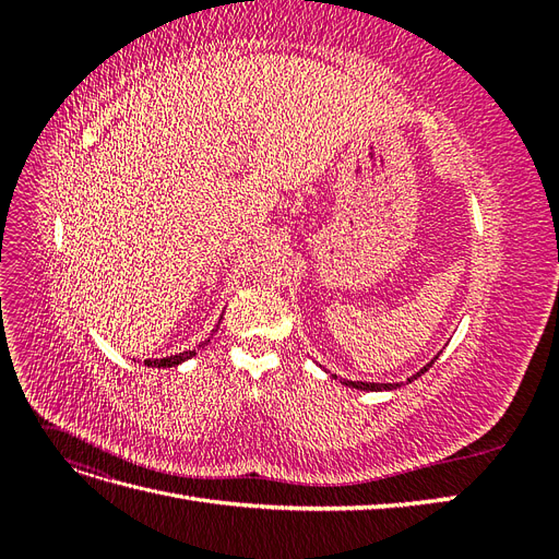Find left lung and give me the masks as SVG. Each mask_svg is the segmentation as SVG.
I'll use <instances>...</instances> for the list:
<instances>
[{
	"label": "left lung",
	"mask_w": 559,
	"mask_h": 559,
	"mask_svg": "<svg viewBox=\"0 0 559 559\" xmlns=\"http://www.w3.org/2000/svg\"><path fill=\"white\" fill-rule=\"evenodd\" d=\"M436 359H438V354H436V357H433L427 366H421V368L417 370V373H415L413 378L405 380V382H361V380H343V378H341V382L347 384V386H352V389H361V392H389V389H399L401 384H408V382L417 380L419 376H425ZM333 378L337 380V376H333Z\"/></svg>",
	"instance_id": "8db88e82"
}]
</instances>
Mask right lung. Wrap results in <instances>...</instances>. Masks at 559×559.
<instances>
[{
  "mask_svg": "<svg viewBox=\"0 0 559 559\" xmlns=\"http://www.w3.org/2000/svg\"><path fill=\"white\" fill-rule=\"evenodd\" d=\"M222 317H224V314H222ZM218 321H222V319H218ZM216 329H218V324H216ZM216 329H214V331H216ZM214 331H212V333H214ZM207 343H210V337H207V341H202V343L198 345V349H200V347H205ZM198 349H186V352L173 354V357H165V359H146V361H144V366H151V368H173V366L183 364L186 359L195 357Z\"/></svg>",
  "mask_w": 559,
  "mask_h": 559,
  "instance_id": "1",
  "label": "right lung"
}]
</instances>
